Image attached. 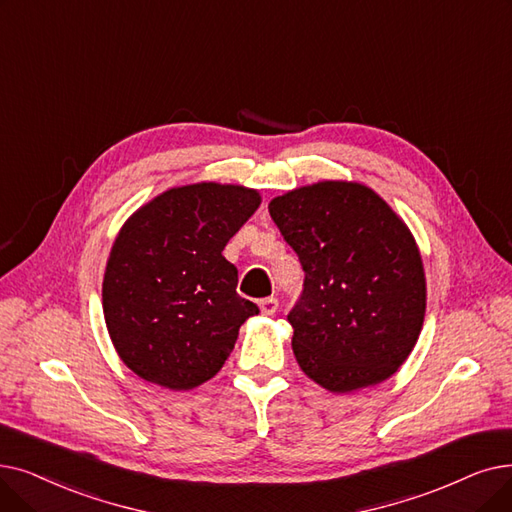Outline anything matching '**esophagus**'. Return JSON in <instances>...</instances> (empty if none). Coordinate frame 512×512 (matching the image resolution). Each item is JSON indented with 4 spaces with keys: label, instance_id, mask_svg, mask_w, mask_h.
Segmentation results:
<instances>
[{
    "label": "esophagus",
    "instance_id": "34e87169",
    "mask_svg": "<svg viewBox=\"0 0 512 512\" xmlns=\"http://www.w3.org/2000/svg\"><path fill=\"white\" fill-rule=\"evenodd\" d=\"M259 309L263 316H274L276 309H278V299L276 297H265L259 301Z\"/></svg>",
    "mask_w": 512,
    "mask_h": 512
}]
</instances>
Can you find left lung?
Here are the masks:
<instances>
[{
  "instance_id": "left-lung-1",
  "label": "left lung",
  "mask_w": 512,
  "mask_h": 512,
  "mask_svg": "<svg viewBox=\"0 0 512 512\" xmlns=\"http://www.w3.org/2000/svg\"><path fill=\"white\" fill-rule=\"evenodd\" d=\"M268 209L305 272L288 314L301 370L332 393L387 381L425 322V270L408 226L358 182L303 186Z\"/></svg>"
}]
</instances>
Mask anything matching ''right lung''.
<instances>
[{
	"label": "right lung",
	"instance_id": "right-lung-1",
	"mask_svg": "<svg viewBox=\"0 0 512 512\" xmlns=\"http://www.w3.org/2000/svg\"><path fill=\"white\" fill-rule=\"evenodd\" d=\"M259 205L257 190L201 182L159 194L125 221L102 307L110 341L140 379L186 391L224 366L259 307L236 293L238 270L221 251Z\"/></svg>",
	"mask_w": 512,
	"mask_h": 512
}]
</instances>
